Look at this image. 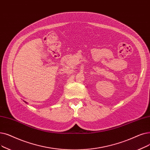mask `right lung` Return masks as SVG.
Listing matches in <instances>:
<instances>
[{"label": "right lung", "mask_w": 150, "mask_h": 150, "mask_svg": "<svg viewBox=\"0 0 150 150\" xmlns=\"http://www.w3.org/2000/svg\"><path fill=\"white\" fill-rule=\"evenodd\" d=\"M23 101H24V102L25 103H28V102H25V101H24V100H23Z\"/></svg>", "instance_id": "right-lung-1"}]
</instances>
